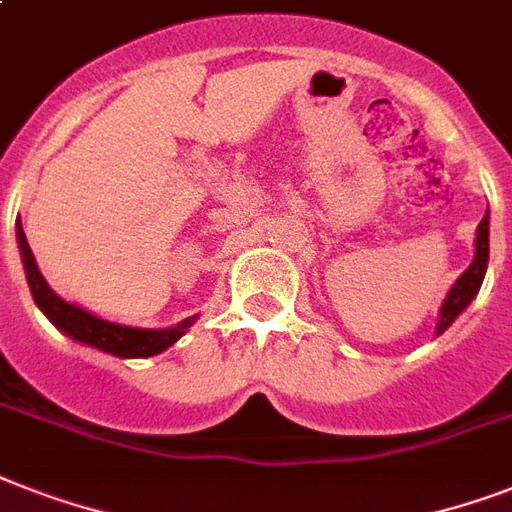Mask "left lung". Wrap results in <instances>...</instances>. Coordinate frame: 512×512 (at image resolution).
Instances as JSON below:
<instances>
[{
  "label": "left lung",
  "mask_w": 512,
  "mask_h": 512,
  "mask_svg": "<svg viewBox=\"0 0 512 512\" xmlns=\"http://www.w3.org/2000/svg\"><path fill=\"white\" fill-rule=\"evenodd\" d=\"M486 265H489V212L484 215V220L478 223V233H476V260L470 263V268L462 273L457 284L449 289V295H446L444 305H441V319H438V335L449 329L457 316H460L465 308L470 305V300L478 295V289H481V281H484Z\"/></svg>",
  "instance_id": "obj_1"
}]
</instances>
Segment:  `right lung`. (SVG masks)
I'll return each instance as SVG.
<instances>
[{"mask_svg":"<svg viewBox=\"0 0 512 512\" xmlns=\"http://www.w3.org/2000/svg\"><path fill=\"white\" fill-rule=\"evenodd\" d=\"M18 244H20V257H23V268H26L28 287H31V295H34V303L44 311V316L55 324L58 329H63L68 337L84 342V345H92V348L106 350L111 356L119 358H146L162 353L185 335V329L191 327V319L180 321L177 327L172 329H138V327H124V324H114V321L98 319L92 313L82 311L79 305H71L66 300H60L47 281L42 279V273L36 268L34 252L28 247L26 233L18 225Z\"/></svg>","mask_w":512,"mask_h":512,"instance_id":"obj_1","label":"right lung"}]
</instances>
